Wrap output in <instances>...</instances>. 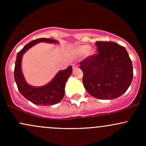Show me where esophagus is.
Wrapping results in <instances>:
<instances>
[{"label": "esophagus", "instance_id": "1", "mask_svg": "<svg viewBox=\"0 0 146 146\" xmlns=\"http://www.w3.org/2000/svg\"><path fill=\"white\" fill-rule=\"evenodd\" d=\"M72 66H73V69L75 70V68H77V64H75V63L73 64H72Z\"/></svg>", "mask_w": 146, "mask_h": 146}]
</instances>
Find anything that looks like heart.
Instances as JSON below:
<instances>
[{"mask_svg": "<svg viewBox=\"0 0 146 146\" xmlns=\"http://www.w3.org/2000/svg\"><path fill=\"white\" fill-rule=\"evenodd\" d=\"M89 48H90V46H88V45H82V46H80V47L78 48V52L80 53V54H85V53H86L88 51ZM88 53L90 54V53H92L93 52L89 51Z\"/></svg>", "mask_w": 146, "mask_h": 146, "instance_id": "1", "label": "heart"}]
</instances>
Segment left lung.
Returning <instances> with one entry per match:
<instances>
[{"label": "left lung", "mask_w": 146, "mask_h": 146, "mask_svg": "<svg viewBox=\"0 0 146 146\" xmlns=\"http://www.w3.org/2000/svg\"><path fill=\"white\" fill-rule=\"evenodd\" d=\"M98 53L80 62L83 84L91 96L100 100L119 98L128 90L133 68L126 49L114 42L98 41Z\"/></svg>", "instance_id": "obj_1"}]
</instances>
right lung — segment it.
Returning <instances> with one entry per match:
<instances>
[{"mask_svg":"<svg viewBox=\"0 0 146 146\" xmlns=\"http://www.w3.org/2000/svg\"><path fill=\"white\" fill-rule=\"evenodd\" d=\"M40 42L55 43L56 40L50 38H38L33 40L26 44L18 53L14 68V79L18 89L23 97L33 104L40 106L54 105L62 100L64 95L65 84L72 73L71 66L65 70L60 71L53 80L44 86L33 87L29 86L25 82L21 71V60L23 53L28 48Z\"/></svg>","mask_w":146,"mask_h":146,"instance_id":"obj_1","label":"right lung"}]
</instances>
